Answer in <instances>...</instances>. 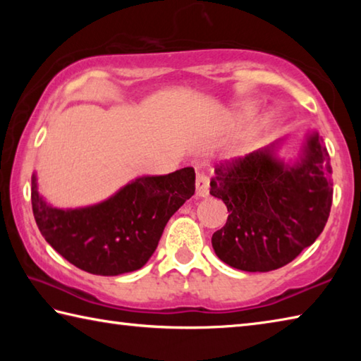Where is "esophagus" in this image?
Returning <instances> with one entry per match:
<instances>
[{
    "label": "esophagus",
    "instance_id": "obj_1",
    "mask_svg": "<svg viewBox=\"0 0 361 361\" xmlns=\"http://www.w3.org/2000/svg\"><path fill=\"white\" fill-rule=\"evenodd\" d=\"M209 178L204 173H197L195 178V195L197 197H207L209 195Z\"/></svg>",
    "mask_w": 361,
    "mask_h": 361
}]
</instances>
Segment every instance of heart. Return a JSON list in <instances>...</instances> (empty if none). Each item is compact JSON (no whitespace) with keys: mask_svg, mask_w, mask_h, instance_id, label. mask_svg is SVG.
Here are the masks:
<instances>
[{"mask_svg":"<svg viewBox=\"0 0 361 361\" xmlns=\"http://www.w3.org/2000/svg\"><path fill=\"white\" fill-rule=\"evenodd\" d=\"M269 122H271V118H266V119H264V122H262V126L259 127V129L253 132V137H258V135H259V132L262 130V127H266V126L269 124Z\"/></svg>","mask_w":361,"mask_h":361,"instance_id":"b5f03b06","label":"heart"}]
</instances>
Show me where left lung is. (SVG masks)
I'll return each mask as SVG.
<instances>
[{
    "instance_id": "obj_1",
    "label": "left lung",
    "mask_w": 361,
    "mask_h": 361,
    "mask_svg": "<svg viewBox=\"0 0 361 361\" xmlns=\"http://www.w3.org/2000/svg\"><path fill=\"white\" fill-rule=\"evenodd\" d=\"M282 140L215 169L210 194L229 216L212 237L219 259L245 272L288 264L312 245L333 202L329 154L319 132L309 130L296 156L277 152Z\"/></svg>"
}]
</instances>
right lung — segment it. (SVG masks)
I'll use <instances>...</instances> for the list:
<instances>
[{"label":"right lung","mask_w":361,"mask_h":361,"mask_svg":"<svg viewBox=\"0 0 361 361\" xmlns=\"http://www.w3.org/2000/svg\"><path fill=\"white\" fill-rule=\"evenodd\" d=\"M195 191V173L185 167L169 175L140 176L103 202L57 209L32 176V205L42 237L71 264L95 276H121L143 267L170 216Z\"/></svg>","instance_id":"right-lung-1"}]
</instances>
